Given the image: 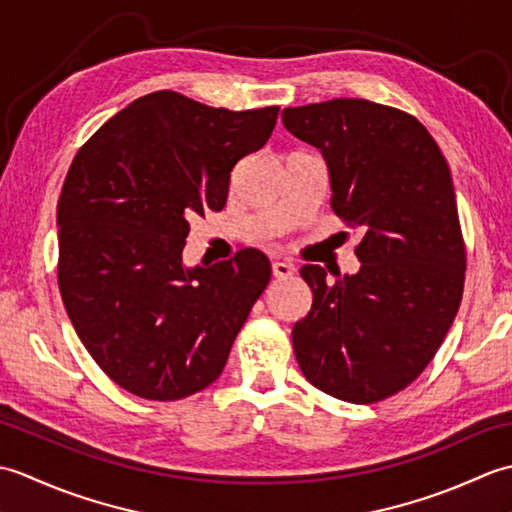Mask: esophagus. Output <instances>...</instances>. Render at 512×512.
<instances>
[{"mask_svg":"<svg viewBox=\"0 0 512 512\" xmlns=\"http://www.w3.org/2000/svg\"><path fill=\"white\" fill-rule=\"evenodd\" d=\"M273 275L277 279H288L295 275V266L288 264V262H281V259H277V262H273Z\"/></svg>","mask_w":512,"mask_h":512,"instance_id":"1","label":"esophagus"}]
</instances>
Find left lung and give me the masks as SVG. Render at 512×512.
Listing matches in <instances>:
<instances>
[{"label": "left lung", "mask_w": 512, "mask_h": 512, "mask_svg": "<svg viewBox=\"0 0 512 512\" xmlns=\"http://www.w3.org/2000/svg\"><path fill=\"white\" fill-rule=\"evenodd\" d=\"M284 127L328 165L332 209L363 233L356 275L308 264L312 308L292 328L303 376L367 405L405 389L458 314L466 253L447 160L416 118L365 99L286 107Z\"/></svg>", "instance_id": "left-lung-1"}]
</instances>
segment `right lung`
Here are the masks:
<instances>
[{
  "label": "right lung",
  "instance_id": "1",
  "mask_svg": "<svg viewBox=\"0 0 512 512\" xmlns=\"http://www.w3.org/2000/svg\"><path fill=\"white\" fill-rule=\"evenodd\" d=\"M277 114L160 90L76 154L57 206L59 290L85 350L129 394L180 400L222 374L270 262L244 248L189 268L182 250L191 217L224 209L233 167L266 145Z\"/></svg>",
  "mask_w": 512,
  "mask_h": 512
}]
</instances>
